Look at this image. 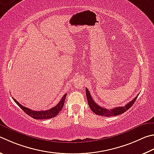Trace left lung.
<instances>
[{
  "label": "left lung",
  "instance_id": "obj_1",
  "mask_svg": "<svg viewBox=\"0 0 154 154\" xmlns=\"http://www.w3.org/2000/svg\"><path fill=\"white\" fill-rule=\"evenodd\" d=\"M85 92H86V96H87V99H88V104L89 108H90L91 110L94 112L95 114H97V115H101V116H117L119 115V114L124 113L125 112L128 110L133 104L135 103L136 101L137 98L139 95H137L135 98L131 100L130 102H128L127 105L125 106H121V107H116L112 109H110V110H108V109L102 108L99 105H97L96 102H94V100L92 99V97L90 95V93L88 91V89L85 88Z\"/></svg>",
  "mask_w": 154,
  "mask_h": 154
}]
</instances>
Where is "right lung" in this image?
Segmentation results:
<instances>
[{
    "label": "right lung",
    "mask_w": 154,
    "mask_h": 154,
    "mask_svg": "<svg viewBox=\"0 0 154 154\" xmlns=\"http://www.w3.org/2000/svg\"><path fill=\"white\" fill-rule=\"evenodd\" d=\"M66 96V94H65L63 96L62 99L60 100V101L58 102V104L53 107L52 108L49 109L48 110H42V111H34L31 110L29 108H27L25 106H22L21 104L17 101V100L13 97V100L15 101V102L17 104L19 107H20L22 110H23L27 114H28L29 116L32 117L33 119H52L53 117H54L57 115V114L60 112L61 111L62 108H63L64 104H65V100Z\"/></svg>",
    "instance_id": "1"
}]
</instances>
